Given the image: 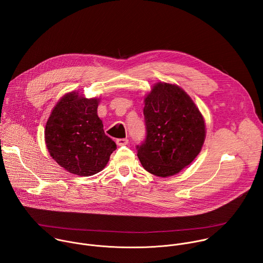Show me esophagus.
<instances>
[{
	"mask_svg": "<svg viewBox=\"0 0 263 263\" xmlns=\"http://www.w3.org/2000/svg\"><path fill=\"white\" fill-rule=\"evenodd\" d=\"M117 143L118 145H126L129 143V140L127 138H119L117 139Z\"/></svg>",
	"mask_w": 263,
	"mask_h": 263,
	"instance_id": "esophagus-1",
	"label": "esophagus"
}]
</instances>
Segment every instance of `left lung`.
I'll return each instance as SVG.
<instances>
[{"mask_svg":"<svg viewBox=\"0 0 263 263\" xmlns=\"http://www.w3.org/2000/svg\"><path fill=\"white\" fill-rule=\"evenodd\" d=\"M143 116L146 136L137 145L145 171L158 177L178 174L201 152L205 122L200 110L182 88L158 82L145 98Z\"/></svg>","mask_w":263,"mask_h":263,"instance_id":"left-lung-1","label":"left lung"}]
</instances>
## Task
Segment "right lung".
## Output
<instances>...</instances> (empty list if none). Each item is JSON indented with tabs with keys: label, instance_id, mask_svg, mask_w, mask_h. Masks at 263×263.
<instances>
[{
	"label": "right lung",
	"instance_id": "right-lung-1",
	"mask_svg": "<svg viewBox=\"0 0 263 263\" xmlns=\"http://www.w3.org/2000/svg\"><path fill=\"white\" fill-rule=\"evenodd\" d=\"M99 102L71 91L64 95L51 112L45 130L47 148L68 173L92 176L106 166L117 148L98 117Z\"/></svg>",
	"mask_w": 263,
	"mask_h": 263
}]
</instances>
